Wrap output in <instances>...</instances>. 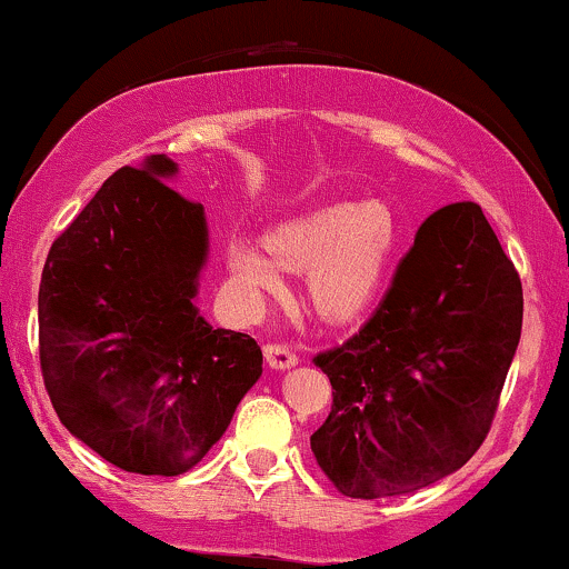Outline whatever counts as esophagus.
I'll use <instances>...</instances> for the list:
<instances>
[{
	"label": "esophagus",
	"instance_id": "1",
	"mask_svg": "<svg viewBox=\"0 0 569 569\" xmlns=\"http://www.w3.org/2000/svg\"><path fill=\"white\" fill-rule=\"evenodd\" d=\"M264 358H267V363H270L272 369H291V367H297V363H299L297 352H293L291 348H286V345H278V342L267 345Z\"/></svg>",
	"mask_w": 569,
	"mask_h": 569
}]
</instances>
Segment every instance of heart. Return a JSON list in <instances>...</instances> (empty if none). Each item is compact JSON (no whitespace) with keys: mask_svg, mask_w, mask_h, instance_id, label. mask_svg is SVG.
<instances>
[{"mask_svg":"<svg viewBox=\"0 0 569 569\" xmlns=\"http://www.w3.org/2000/svg\"><path fill=\"white\" fill-rule=\"evenodd\" d=\"M398 246V219L382 200H337L286 221L267 238V253L234 240L227 264L248 293L280 289V267L310 270L307 293L329 321L361 316L382 289Z\"/></svg>","mask_w":569,"mask_h":569,"instance_id":"1","label":"heart"}]
</instances>
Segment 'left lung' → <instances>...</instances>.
Wrapping results in <instances>:
<instances>
[{
  "label": "left lung",
  "mask_w": 569,
  "mask_h": 569,
  "mask_svg": "<svg viewBox=\"0 0 569 569\" xmlns=\"http://www.w3.org/2000/svg\"><path fill=\"white\" fill-rule=\"evenodd\" d=\"M525 297L476 202L422 221L375 316L312 361L335 401L310 436L348 498H390L466 466L487 439L521 337Z\"/></svg>",
  "instance_id": "left-lung-1"
}]
</instances>
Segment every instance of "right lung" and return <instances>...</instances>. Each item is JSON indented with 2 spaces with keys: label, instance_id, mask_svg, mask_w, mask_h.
Instances as JSON below:
<instances>
[{
  "label": "right lung",
  "instance_id": "obj_1",
  "mask_svg": "<svg viewBox=\"0 0 569 569\" xmlns=\"http://www.w3.org/2000/svg\"><path fill=\"white\" fill-rule=\"evenodd\" d=\"M176 171L152 154L109 176L50 246L39 283V363L58 420L141 476L198 466L262 377L259 345L194 307L208 224L166 184Z\"/></svg>",
  "mask_w": 569,
  "mask_h": 569
}]
</instances>
